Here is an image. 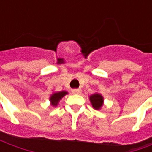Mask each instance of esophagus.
I'll return each instance as SVG.
<instances>
[{
	"label": "esophagus",
	"instance_id": "obj_1",
	"mask_svg": "<svg viewBox=\"0 0 152 152\" xmlns=\"http://www.w3.org/2000/svg\"><path fill=\"white\" fill-rule=\"evenodd\" d=\"M72 93L73 94H81V89H75L72 90Z\"/></svg>",
	"mask_w": 152,
	"mask_h": 152
}]
</instances>
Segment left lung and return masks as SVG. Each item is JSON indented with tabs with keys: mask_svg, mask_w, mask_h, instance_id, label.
Segmentation results:
<instances>
[{
	"mask_svg": "<svg viewBox=\"0 0 152 152\" xmlns=\"http://www.w3.org/2000/svg\"><path fill=\"white\" fill-rule=\"evenodd\" d=\"M89 101L92 104V107L96 110H100L103 106V102L104 99L101 94L99 93H95L94 94H91L89 96Z\"/></svg>",
	"mask_w": 152,
	"mask_h": 152,
	"instance_id": "1",
	"label": "left lung"
}]
</instances>
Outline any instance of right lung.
<instances>
[{
  "instance_id": "1",
  "label": "right lung",
  "mask_w": 152,
  "mask_h": 152,
  "mask_svg": "<svg viewBox=\"0 0 152 152\" xmlns=\"http://www.w3.org/2000/svg\"><path fill=\"white\" fill-rule=\"evenodd\" d=\"M68 93L66 92V91H59V92H54L53 93L50 97V104L51 106H53V107H56L58 104V102L61 99H63L64 96L67 94Z\"/></svg>"
}]
</instances>
